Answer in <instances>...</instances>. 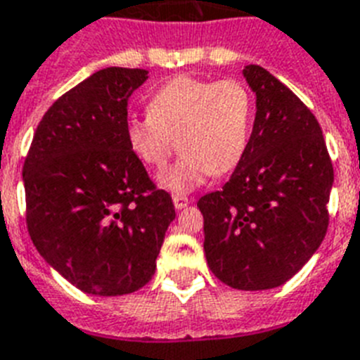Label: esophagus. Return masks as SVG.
<instances>
[{"label":"esophagus","mask_w":360,"mask_h":360,"mask_svg":"<svg viewBox=\"0 0 360 360\" xmlns=\"http://www.w3.org/2000/svg\"><path fill=\"white\" fill-rule=\"evenodd\" d=\"M189 202L191 200H189L187 197H184V195H174L173 197V204L176 210H184L186 206H189Z\"/></svg>","instance_id":"1"}]
</instances>
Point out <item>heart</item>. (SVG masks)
Wrapping results in <instances>:
<instances>
[{
    "label": "heart",
    "instance_id": "1",
    "mask_svg": "<svg viewBox=\"0 0 360 360\" xmlns=\"http://www.w3.org/2000/svg\"><path fill=\"white\" fill-rule=\"evenodd\" d=\"M252 97L237 79L206 80L178 75L148 99L145 120L127 123V141L145 165L162 171L182 153L160 184L174 193L193 191L210 174H226L250 141Z\"/></svg>",
    "mask_w": 360,
    "mask_h": 360
}]
</instances>
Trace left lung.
I'll return each mask as SVG.
<instances>
[{
  "instance_id": "obj_1",
  "label": "left lung",
  "mask_w": 360,
  "mask_h": 360,
  "mask_svg": "<svg viewBox=\"0 0 360 360\" xmlns=\"http://www.w3.org/2000/svg\"><path fill=\"white\" fill-rule=\"evenodd\" d=\"M255 120L221 191L198 200L210 270L239 290L289 281L328 231L333 165L311 110L265 68L245 66Z\"/></svg>"
}]
</instances>
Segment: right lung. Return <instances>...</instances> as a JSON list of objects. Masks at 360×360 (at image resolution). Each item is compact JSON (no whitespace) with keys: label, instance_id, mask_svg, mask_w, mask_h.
<instances>
[{"label":"right lung","instance_id":"right-lung-1","mask_svg":"<svg viewBox=\"0 0 360 360\" xmlns=\"http://www.w3.org/2000/svg\"><path fill=\"white\" fill-rule=\"evenodd\" d=\"M147 79V70L106 68L82 80L41 117L23 163L29 236L82 292L147 285L176 217L127 141L129 99Z\"/></svg>","mask_w":360,"mask_h":360}]
</instances>
